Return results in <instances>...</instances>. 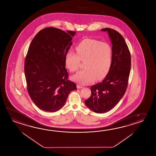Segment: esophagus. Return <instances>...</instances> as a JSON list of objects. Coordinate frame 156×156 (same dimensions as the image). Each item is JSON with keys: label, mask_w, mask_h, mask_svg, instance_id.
<instances>
[{"label": "esophagus", "mask_w": 156, "mask_h": 156, "mask_svg": "<svg viewBox=\"0 0 156 156\" xmlns=\"http://www.w3.org/2000/svg\"><path fill=\"white\" fill-rule=\"evenodd\" d=\"M76 87H77V88H78V89H81V88H83V87H82V86H80V85H77V86H76Z\"/></svg>", "instance_id": "obj_1"}]
</instances>
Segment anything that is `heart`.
Instances as JSON below:
<instances>
[{
    "label": "heart",
    "instance_id": "b5f03b06",
    "mask_svg": "<svg viewBox=\"0 0 156 156\" xmlns=\"http://www.w3.org/2000/svg\"><path fill=\"white\" fill-rule=\"evenodd\" d=\"M77 55L69 51L66 55V64L72 72H76L80 67V61H86L85 69L80 70L73 76L76 83L86 85L103 78L111 66L112 49L107 43L92 39H84L76 47Z\"/></svg>",
    "mask_w": 156,
    "mask_h": 156
}]
</instances>
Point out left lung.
<instances>
[{"mask_svg": "<svg viewBox=\"0 0 156 156\" xmlns=\"http://www.w3.org/2000/svg\"><path fill=\"white\" fill-rule=\"evenodd\" d=\"M101 30L108 33L111 41V66L102 82L90 87L91 95L84 101L88 108L97 113L109 111L123 97L131 67L130 52L122 35L113 29Z\"/></svg>", "mask_w": 156, "mask_h": 156, "instance_id": "obj_1", "label": "left lung"}]
</instances>
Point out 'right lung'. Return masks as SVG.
I'll return each instance as SVG.
<instances>
[{"instance_id": "add662e5", "label": "right lung", "mask_w": 156, "mask_h": 156, "mask_svg": "<svg viewBox=\"0 0 156 156\" xmlns=\"http://www.w3.org/2000/svg\"><path fill=\"white\" fill-rule=\"evenodd\" d=\"M76 32L53 27L41 30L33 39L24 63L30 97L39 109L54 112L63 107L76 84L68 80L66 55Z\"/></svg>"}]
</instances>
